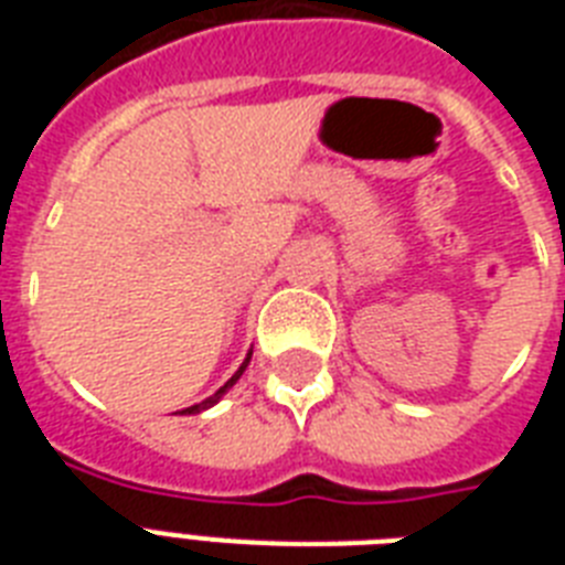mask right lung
<instances>
[{"instance_id": "obj_1", "label": "right lung", "mask_w": 565, "mask_h": 565, "mask_svg": "<svg viewBox=\"0 0 565 565\" xmlns=\"http://www.w3.org/2000/svg\"><path fill=\"white\" fill-rule=\"evenodd\" d=\"M248 361H252V352H248V354H246V361L239 363V370H237V372H234V375H231V377H228V381H225V384H222V386H220V390H216V393H213V395H207V398H204V402L193 404V407H184V411H181V413H202V411H207V407H213V404L220 402L222 395L228 393L231 386L237 384V381H239V375H243V372H246Z\"/></svg>"}]
</instances>
